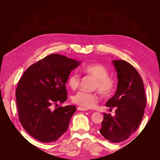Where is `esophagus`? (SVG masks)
Returning a JSON list of instances; mask_svg holds the SVG:
<instances>
[{"label": "esophagus", "mask_w": 160, "mask_h": 160, "mask_svg": "<svg viewBox=\"0 0 160 160\" xmlns=\"http://www.w3.org/2000/svg\"><path fill=\"white\" fill-rule=\"evenodd\" d=\"M77 110H79V111H87V110H88V108H83V107H81V106H79V107L77 108Z\"/></svg>", "instance_id": "obj_1"}]
</instances>
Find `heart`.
Segmentation results:
<instances>
[{
  "mask_svg": "<svg viewBox=\"0 0 160 160\" xmlns=\"http://www.w3.org/2000/svg\"><path fill=\"white\" fill-rule=\"evenodd\" d=\"M85 73L95 79L93 88L98 89L101 94L108 95L115 88V79L109 75V71L101 64H92L85 66L82 69ZM68 85L72 90L79 88L81 77L77 72H72L68 78ZM72 102L87 108H93L99 101L98 95L95 92L80 91L72 98Z\"/></svg>",
  "mask_w": 160,
  "mask_h": 160,
  "instance_id": "heart-1",
  "label": "heart"
}]
</instances>
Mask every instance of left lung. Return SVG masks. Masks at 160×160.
Here are the masks:
<instances>
[{
  "label": "left lung",
  "mask_w": 160,
  "mask_h": 160,
  "mask_svg": "<svg viewBox=\"0 0 160 160\" xmlns=\"http://www.w3.org/2000/svg\"><path fill=\"white\" fill-rule=\"evenodd\" d=\"M118 72V89L106 106L115 109V115L104 113L99 132L113 143L125 141L135 132L143 117L146 98L143 82L138 71L123 60L113 61Z\"/></svg>",
  "instance_id": "1"
}]
</instances>
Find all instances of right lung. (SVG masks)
Segmentation results:
<instances>
[{
	"label": "right lung",
	"instance_id": "1",
	"mask_svg": "<svg viewBox=\"0 0 160 160\" xmlns=\"http://www.w3.org/2000/svg\"><path fill=\"white\" fill-rule=\"evenodd\" d=\"M79 64L65 56L51 54L22 74L15 93L18 119L32 138L52 142L67 130L76 107H56L67 99L65 83L71 71Z\"/></svg>",
	"mask_w": 160,
	"mask_h": 160
}]
</instances>
